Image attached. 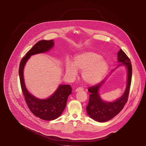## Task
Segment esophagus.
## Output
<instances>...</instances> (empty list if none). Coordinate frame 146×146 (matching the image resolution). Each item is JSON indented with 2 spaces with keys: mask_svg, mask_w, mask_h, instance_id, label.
<instances>
[{
  "mask_svg": "<svg viewBox=\"0 0 146 146\" xmlns=\"http://www.w3.org/2000/svg\"><path fill=\"white\" fill-rule=\"evenodd\" d=\"M82 90H83V88H82V87H78V88H77L76 89V90H75V92H79V91H82Z\"/></svg>",
  "mask_w": 146,
  "mask_h": 146,
  "instance_id": "34e87169",
  "label": "esophagus"
}]
</instances>
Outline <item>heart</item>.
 <instances>
[{
  "mask_svg": "<svg viewBox=\"0 0 146 146\" xmlns=\"http://www.w3.org/2000/svg\"><path fill=\"white\" fill-rule=\"evenodd\" d=\"M108 70V64L104 58L94 52H86L76 56L72 64H66V73L71 78L76 76V71H82V77L86 83L93 85L100 82Z\"/></svg>",
  "mask_w": 146,
  "mask_h": 146,
  "instance_id": "b5f03b06",
  "label": "heart"
}]
</instances>
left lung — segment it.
I'll return each instance as SVG.
<instances>
[{
	"instance_id": "8db88e82",
	"label": "left lung",
	"mask_w": 146,
	"mask_h": 146,
	"mask_svg": "<svg viewBox=\"0 0 146 146\" xmlns=\"http://www.w3.org/2000/svg\"><path fill=\"white\" fill-rule=\"evenodd\" d=\"M117 61L121 63L118 66L124 65L127 68L126 87L123 95L120 98L113 102H105L102 100L99 94V89L104 83V80L88 88V91L90 94L89 103L86 107V112L88 115L96 121L103 123L111 120L123 110L127 102L131 82V63L129 57L121 49L117 53Z\"/></svg>"
}]
</instances>
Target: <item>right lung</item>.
<instances>
[{
    "label": "right lung",
    "instance_id": "1",
    "mask_svg": "<svg viewBox=\"0 0 146 146\" xmlns=\"http://www.w3.org/2000/svg\"><path fill=\"white\" fill-rule=\"evenodd\" d=\"M54 40H42L36 43L22 58L19 67L21 89L26 104L35 116L47 121L53 120L62 114L68 97L72 93V88L70 85H60L55 92L49 98L44 100L37 98L26 89L23 78V68L31 56L49 51L54 46Z\"/></svg>",
    "mask_w": 146,
    "mask_h": 146
}]
</instances>
